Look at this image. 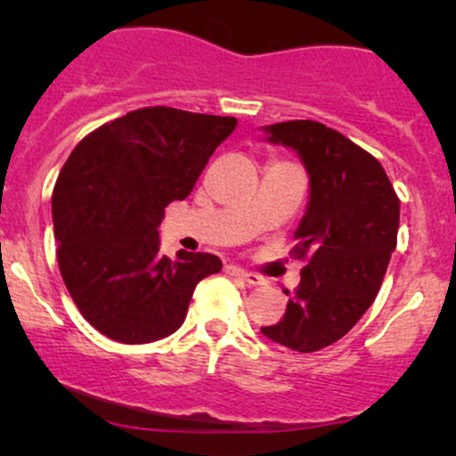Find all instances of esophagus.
Listing matches in <instances>:
<instances>
[{"instance_id":"34e87169","label":"esophagus","mask_w":456,"mask_h":456,"mask_svg":"<svg viewBox=\"0 0 456 456\" xmlns=\"http://www.w3.org/2000/svg\"><path fill=\"white\" fill-rule=\"evenodd\" d=\"M224 272H227L229 276H238V279H242L248 282V285H264V279H261L259 274H253V272L244 270V268H238V265H227L224 268Z\"/></svg>"}]
</instances>
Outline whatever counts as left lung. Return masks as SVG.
<instances>
[{
  "label": "left lung",
  "mask_w": 456,
  "mask_h": 456,
  "mask_svg": "<svg viewBox=\"0 0 456 456\" xmlns=\"http://www.w3.org/2000/svg\"><path fill=\"white\" fill-rule=\"evenodd\" d=\"M264 130L270 143L297 151L311 191L296 229L294 255L306 259L300 285L281 322L261 332L294 352H319L373 305L396 248L401 203L379 160L326 124L291 119Z\"/></svg>",
  "instance_id": "obj_1"
}]
</instances>
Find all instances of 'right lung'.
I'll return each mask as SVG.
<instances>
[{
	"label": "right lung",
	"mask_w": 456,
	"mask_h": 456,
	"mask_svg": "<svg viewBox=\"0 0 456 456\" xmlns=\"http://www.w3.org/2000/svg\"><path fill=\"white\" fill-rule=\"evenodd\" d=\"M235 118L145 107L102 124L68 156L53 188L57 264L81 315L113 341L141 345L184 323L216 255H160L165 208L191 195Z\"/></svg>",
	"instance_id": "obj_1"
}]
</instances>
